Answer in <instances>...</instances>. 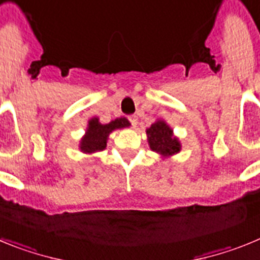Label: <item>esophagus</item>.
Segmentation results:
<instances>
[{
    "mask_svg": "<svg viewBox=\"0 0 260 260\" xmlns=\"http://www.w3.org/2000/svg\"><path fill=\"white\" fill-rule=\"evenodd\" d=\"M128 120L131 121V124H132L133 127H136V125H137V123H139V118H137V115L128 116Z\"/></svg>",
    "mask_w": 260,
    "mask_h": 260,
    "instance_id": "34e87169",
    "label": "esophagus"
}]
</instances>
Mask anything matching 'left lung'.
<instances>
[{
	"label": "left lung",
	"instance_id": "obj_1",
	"mask_svg": "<svg viewBox=\"0 0 260 260\" xmlns=\"http://www.w3.org/2000/svg\"><path fill=\"white\" fill-rule=\"evenodd\" d=\"M149 137L150 149L155 153L162 154L163 156L174 155L180 151V142L172 135V129L166 124L165 121L159 120L146 131Z\"/></svg>",
	"mask_w": 260,
	"mask_h": 260
}]
</instances>
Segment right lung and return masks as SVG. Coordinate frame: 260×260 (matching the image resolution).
<instances>
[{"mask_svg": "<svg viewBox=\"0 0 260 260\" xmlns=\"http://www.w3.org/2000/svg\"><path fill=\"white\" fill-rule=\"evenodd\" d=\"M129 127V121L125 118H118L110 121L109 124H101L97 118L89 121L86 135L84 136L80 142V149L84 153H94L101 151L106 147L107 137L114 129L118 128Z\"/></svg>", "mask_w": 260, "mask_h": 260, "instance_id": "right-lung-1", "label": "right lung"}]
</instances>
